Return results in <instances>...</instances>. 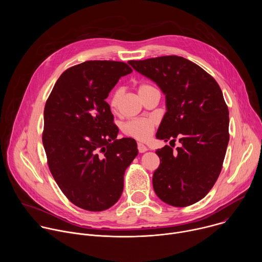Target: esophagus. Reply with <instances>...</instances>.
<instances>
[{"mask_svg":"<svg viewBox=\"0 0 262 262\" xmlns=\"http://www.w3.org/2000/svg\"><path fill=\"white\" fill-rule=\"evenodd\" d=\"M138 150L140 154H143V152L147 151V147L142 143H138Z\"/></svg>","mask_w":262,"mask_h":262,"instance_id":"esophagus-1","label":"esophagus"}]
</instances>
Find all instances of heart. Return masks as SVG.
<instances>
[{
	"label": "heart",
	"instance_id": "1",
	"mask_svg": "<svg viewBox=\"0 0 262 262\" xmlns=\"http://www.w3.org/2000/svg\"><path fill=\"white\" fill-rule=\"evenodd\" d=\"M156 88L147 83H142L138 87V92L140 96H143L144 94L155 90ZM123 90L122 89H116L113 93H112L110 97V105L113 111H116L119 106V102L122 96ZM157 125V121L154 118H136L127 120L122 125V132L124 135L132 137L139 141H146L151 137L155 127Z\"/></svg>",
	"mask_w": 262,
	"mask_h": 262
}]
</instances>
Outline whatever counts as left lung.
<instances>
[{
	"mask_svg": "<svg viewBox=\"0 0 262 262\" xmlns=\"http://www.w3.org/2000/svg\"><path fill=\"white\" fill-rule=\"evenodd\" d=\"M128 63L166 94L157 138L181 144L175 151L168 145L156 151L161 163L152 176L155 192L169 205H192L212 189L225 159L229 111L222 90L209 73L179 56Z\"/></svg>",
	"mask_w": 262,
	"mask_h": 262,
	"instance_id": "obj_1",
	"label": "left lung"
}]
</instances>
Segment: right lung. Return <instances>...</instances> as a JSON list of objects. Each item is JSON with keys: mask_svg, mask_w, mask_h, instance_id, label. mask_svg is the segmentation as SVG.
I'll list each match as a JSON object with an SVG mask.
<instances>
[{"mask_svg": "<svg viewBox=\"0 0 262 262\" xmlns=\"http://www.w3.org/2000/svg\"><path fill=\"white\" fill-rule=\"evenodd\" d=\"M132 71L118 61L74 65L46 102L42 143L50 171L66 198L85 210L102 211L119 200L124 172L138 155L134 139L116 140L118 127L104 100Z\"/></svg>", "mask_w": 262, "mask_h": 262, "instance_id": "add662e5", "label": "right lung"}]
</instances>
